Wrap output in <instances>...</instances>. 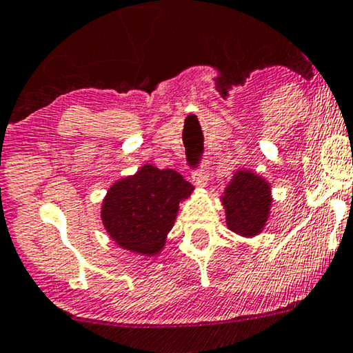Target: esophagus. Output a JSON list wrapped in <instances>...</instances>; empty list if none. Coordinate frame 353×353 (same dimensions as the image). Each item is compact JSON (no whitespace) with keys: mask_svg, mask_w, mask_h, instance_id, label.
<instances>
[{"mask_svg":"<svg viewBox=\"0 0 353 353\" xmlns=\"http://www.w3.org/2000/svg\"><path fill=\"white\" fill-rule=\"evenodd\" d=\"M208 159L205 157V154H201L199 157V164L196 170H192V181L196 183L197 186H207V181H208Z\"/></svg>","mask_w":353,"mask_h":353,"instance_id":"1","label":"esophagus"}]
</instances>
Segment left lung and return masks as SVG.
I'll return each instance as SVG.
<instances>
[{
  "label": "left lung",
  "instance_id": "1",
  "mask_svg": "<svg viewBox=\"0 0 353 353\" xmlns=\"http://www.w3.org/2000/svg\"><path fill=\"white\" fill-rule=\"evenodd\" d=\"M228 228L240 236L261 232L270 207V189L263 178L237 172L223 196Z\"/></svg>",
  "mask_w": 353,
  "mask_h": 353
}]
</instances>
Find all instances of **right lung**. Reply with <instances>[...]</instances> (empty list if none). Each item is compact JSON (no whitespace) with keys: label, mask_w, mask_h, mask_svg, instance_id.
Returning a JSON list of instances; mask_svg holds the SVG:
<instances>
[{"label":"right lung","mask_w":353,"mask_h":353,"mask_svg":"<svg viewBox=\"0 0 353 353\" xmlns=\"http://www.w3.org/2000/svg\"><path fill=\"white\" fill-rule=\"evenodd\" d=\"M192 189L175 170L141 167L134 176L117 181L105 197L101 218L106 231L122 248L157 254L175 221L178 203Z\"/></svg>","instance_id":"add662e5"}]
</instances>
